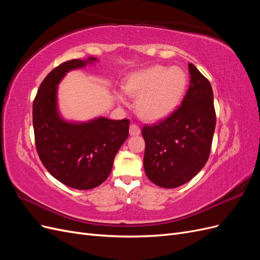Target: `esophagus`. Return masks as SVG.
Masks as SVG:
<instances>
[{
    "mask_svg": "<svg viewBox=\"0 0 260 260\" xmlns=\"http://www.w3.org/2000/svg\"><path fill=\"white\" fill-rule=\"evenodd\" d=\"M130 136H139L141 133V129L139 128V125L136 123H131L130 128H129Z\"/></svg>",
    "mask_w": 260,
    "mask_h": 260,
    "instance_id": "1",
    "label": "esophagus"
}]
</instances>
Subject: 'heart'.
Wrapping results in <instances>:
<instances>
[{"label":"heart","mask_w":260,"mask_h":260,"mask_svg":"<svg viewBox=\"0 0 260 260\" xmlns=\"http://www.w3.org/2000/svg\"><path fill=\"white\" fill-rule=\"evenodd\" d=\"M186 75L179 67L152 66L132 74L124 83V92L138 96V114L147 120H158L175 111L183 98Z\"/></svg>","instance_id":"obj_1"}]
</instances>
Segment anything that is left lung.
I'll list each match as a JSON object with an SVG mask.
<instances>
[{"mask_svg": "<svg viewBox=\"0 0 260 260\" xmlns=\"http://www.w3.org/2000/svg\"><path fill=\"white\" fill-rule=\"evenodd\" d=\"M190 85L182 103L168 117L144 124V170L156 185H182L205 166L216 127L214 93L210 82L188 64Z\"/></svg>", "mask_w": 260, "mask_h": 260, "instance_id": "1", "label": "left lung"}]
</instances>
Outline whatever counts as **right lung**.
I'll list each match as a JSON object with an SVG mask.
<instances>
[{
  "mask_svg": "<svg viewBox=\"0 0 260 260\" xmlns=\"http://www.w3.org/2000/svg\"><path fill=\"white\" fill-rule=\"evenodd\" d=\"M88 60L72 59L55 67L39 86L32 105L36 148L43 166L59 182L77 190L102 184L113 168L118 149L129 136L128 119L101 117L85 123L61 120L56 109V86L67 72Z\"/></svg>",
  "mask_w": 260,
  "mask_h": 260,
  "instance_id": "right-lung-1",
  "label": "right lung"
}]
</instances>
